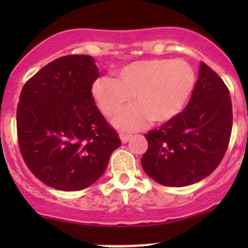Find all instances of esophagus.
<instances>
[{
	"label": "esophagus",
	"mask_w": 248,
	"mask_h": 248,
	"mask_svg": "<svg viewBox=\"0 0 248 248\" xmlns=\"http://www.w3.org/2000/svg\"><path fill=\"white\" fill-rule=\"evenodd\" d=\"M131 139V135L130 134H120V140H122L123 144H126L129 141V140Z\"/></svg>",
	"instance_id": "esophagus-1"
}]
</instances>
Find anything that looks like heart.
<instances>
[{"mask_svg":"<svg viewBox=\"0 0 248 248\" xmlns=\"http://www.w3.org/2000/svg\"><path fill=\"white\" fill-rule=\"evenodd\" d=\"M118 79L99 77L92 84V95L107 117L131 100L134 105L120 111L113 123L123 130H137L151 120L164 124L176 118L189 102L196 73L184 59L155 58L129 63L117 72Z\"/></svg>","mask_w":248,"mask_h":248,"instance_id":"b5f03b06","label":"heart"}]
</instances>
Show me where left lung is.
I'll return each instance as SVG.
<instances>
[{
  "label": "left lung",
  "instance_id": "left-lung-1",
  "mask_svg": "<svg viewBox=\"0 0 248 248\" xmlns=\"http://www.w3.org/2000/svg\"><path fill=\"white\" fill-rule=\"evenodd\" d=\"M232 130V104L223 80L200 63L189 104L176 118L145 134L148 150L141 166L165 186L192 185L221 163Z\"/></svg>",
  "mask_w": 248,
  "mask_h": 248
}]
</instances>
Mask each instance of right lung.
Wrapping results in <instances>:
<instances>
[{
    "mask_svg": "<svg viewBox=\"0 0 248 248\" xmlns=\"http://www.w3.org/2000/svg\"><path fill=\"white\" fill-rule=\"evenodd\" d=\"M98 77L93 57L64 56L45 65L22 88L17 107L19 150L32 174L49 187H88L122 145L92 95Z\"/></svg>",
    "mask_w": 248,
    "mask_h": 248,
    "instance_id": "obj_1",
    "label": "right lung"
}]
</instances>
